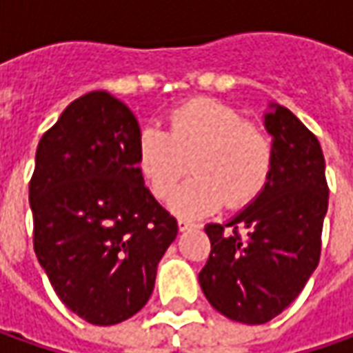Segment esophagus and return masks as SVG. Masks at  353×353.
<instances>
[{
  "label": "esophagus",
  "mask_w": 353,
  "mask_h": 353,
  "mask_svg": "<svg viewBox=\"0 0 353 353\" xmlns=\"http://www.w3.org/2000/svg\"><path fill=\"white\" fill-rule=\"evenodd\" d=\"M177 227H179V231H192V229H197L199 225L193 221H188V219H179V221H177Z\"/></svg>",
  "instance_id": "34e87169"
}]
</instances>
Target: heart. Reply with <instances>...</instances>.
I'll list each match as a JSON object with an SVG mask.
<instances>
[{
  "label": "heart",
  "mask_w": 353,
  "mask_h": 353,
  "mask_svg": "<svg viewBox=\"0 0 353 353\" xmlns=\"http://www.w3.org/2000/svg\"><path fill=\"white\" fill-rule=\"evenodd\" d=\"M192 161L196 177L172 201L183 217L213 213L223 203L245 207L268 183L274 146L267 132L213 99H195L172 110L168 130L146 126L136 140V165L161 201L175 193Z\"/></svg>",
  "instance_id": "1"
}]
</instances>
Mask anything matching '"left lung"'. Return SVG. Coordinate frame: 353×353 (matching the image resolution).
I'll return each mask as SVG.
<instances>
[{
	"instance_id": "left-lung-1",
	"label": "left lung",
	"mask_w": 353,
	"mask_h": 353,
	"mask_svg": "<svg viewBox=\"0 0 353 353\" xmlns=\"http://www.w3.org/2000/svg\"><path fill=\"white\" fill-rule=\"evenodd\" d=\"M274 165L251 205L209 223L211 253L199 272L209 304L241 324H265L299 296L322 251L328 183L320 142L281 104L265 114Z\"/></svg>"
}]
</instances>
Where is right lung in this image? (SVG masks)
<instances>
[{"instance_id": "add662e5", "label": "right lung", "mask_w": 353, "mask_h": 353, "mask_svg": "<svg viewBox=\"0 0 353 353\" xmlns=\"http://www.w3.org/2000/svg\"><path fill=\"white\" fill-rule=\"evenodd\" d=\"M138 134L122 100L83 94L43 134L29 181L39 265L61 302L94 326L144 308L177 235L138 172Z\"/></svg>"}]
</instances>
